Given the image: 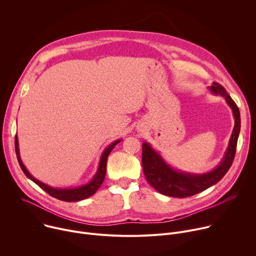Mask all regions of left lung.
I'll use <instances>...</instances> for the list:
<instances>
[{"instance_id": "8db88e82", "label": "left lung", "mask_w": 256, "mask_h": 256, "mask_svg": "<svg viewBox=\"0 0 256 256\" xmlns=\"http://www.w3.org/2000/svg\"><path fill=\"white\" fill-rule=\"evenodd\" d=\"M208 90L214 95L224 97L232 108L235 126L228 149L221 163L214 170L204 174H192L173 169L148 142H142V164L144 177L152 188L164 196L182 198L202 192L220 181L233 163L241 124L239 108L222 85L214 82Z\"/></svg>"}]
</instances>
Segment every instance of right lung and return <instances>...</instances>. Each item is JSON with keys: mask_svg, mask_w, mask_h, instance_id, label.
I'll list each match as a JSON object with an SVG mask.
<instances>
[{"mask_svg": "<svg viewBox=\"0 0 256 256\" xmlns=\"http://www.w3.org/2000/svg\"><path fill=\"white\" fill-rule=\"evenodd\" d=\"M122 140H118L116 142H114L112 144H110L108 147L104 150V152L102 153L101 159H100V163L98 166V170L95 174V176L93 177V179L89 182L87 184H84L82 186L79 188H54L52 186H48V184H42V181L38 180L36 178H34L26 169V167L24 166V164L22 163V160L20 158V154H19V148H18V138L17 136H15V150H16V155H17V159L19 162V165L22 169V171L24 172V174L31 179L34 184H38L40 188H42L44 192H46L50 196H52V198H56L58 200H64V202H79L82 200H85L91 196H93L98 188L101 186L102 182L105 178V174H106V164H107V158L108 155L110 154V152L112 151V149L116 147V146Z\"/></svg>", "mask_w": 256, "mask_h": 256, "instance_id": "1", "label": "right lung"}]
</instances>
